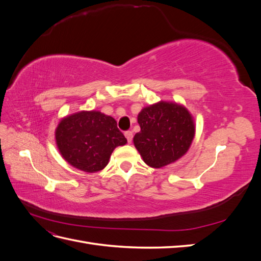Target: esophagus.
<instances>
[{
  "label": "esophagus",
  "instance_id": "34e87169",
  "mask_svg": "<svg viewBox=\"0 0 261 261\" xmlns=\"http://www.w3.org/2000/svg\"><path fill=\"white\" fill-rule=\"evenodd\" d=\"M125 137H126V139H127L128 143L130 144V143H132V140H133V133H132L130 130H128V132H125Z\"/></svg>",
  "mask_w": 261,
  "mask_h": 261
}]
</instances>
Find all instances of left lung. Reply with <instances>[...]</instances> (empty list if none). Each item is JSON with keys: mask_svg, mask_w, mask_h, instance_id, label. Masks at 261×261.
Returning a JSON list of instances; mask_svg holds the SVG:
<instances>
[{"mask_svg": "<svg viewBox=\"0 0 261 261\" xmlns=\"http://www.w3.org/2000/svg\"><path fill=\"white\" fill-rule=\"evenodd\" d=\"M137 120L140 132L134 145L149 167L160 169L175 162L193 143L195 123L183 106L160 101L141 110Z\"/></svg>", "mask_w": 261, "mask_h": 261, "instance_id": "1", "label": "left lung"}]
</instances>
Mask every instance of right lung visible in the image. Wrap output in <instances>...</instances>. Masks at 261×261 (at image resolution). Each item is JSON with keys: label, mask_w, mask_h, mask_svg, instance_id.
Segmentation results:
<instances>
[{"label": "right lung", "mask_w": 261, "mask_h": 261, "mask_svg": "<svg viewBox=\"0 0 261 261\" xmlns=\"http://www.w3.org/2000/svg\"><path fill=\"white\" fill-rule=\"evenodd\" d=\"M55 139L64 160L88 173L105 169L113 150L127 143L114 118L99 111H82L62 118Z\"/></svg>", "instance_id": "right-lung-1"}]
</instances>
